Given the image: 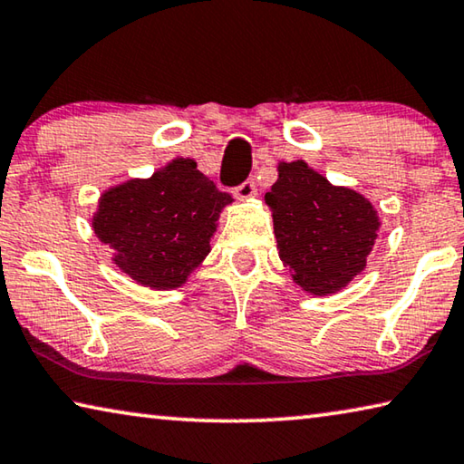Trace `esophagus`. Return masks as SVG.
Segmentation results:
<instances>
[{"label": "esophagus", "instance_id": "obj_1", "mask_svg": "<svg viewBox=\"0 0 464 464\" xmlns=\"http://www.w3.org/2000/svg\"><path fill=\"white\" fill-rule=\"evenodd\" d=\"M256 192H257V188H256L254 179H246V182L239 184V186L233 190L235 198H237V200H249L251 196H256Z\"/></svg>", "mask_w": 464, "mask_h": 464}]
</instances>
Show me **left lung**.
<instances>
[{
	"label": "left lung",
	"mask_w": 464,
	"mask_h": 464,
	"mask_svg": "<svg viewBox=\"0 0 464 464\" xmlns=\"http://www.w3.org/2000/svg\"><path fill=\"white\" fill-rule=\"evenodd\" d=\"M266 202L278 256L311 295H332L364 270L379 217L362 194L332 186L304 161L280 163Z\"/></svg>",
	"instance_id": "left-lung-1"
}]
</instances>
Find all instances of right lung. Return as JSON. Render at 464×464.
I'll list each match as a JSON object with an SVG mask.
<instances>
[{"mask_svg":"<svg viewBox=\"0 0 464 464\" xmlns=\"http://www.w3.org/2000/svg\"><path fill=\"white\" fill-rule=\"evenodd\" d=\"M231 200L196 169V161L179 157L151 178L110 188L92 225L132 280L157 290L178 288L210 251L218 213Z\"/></svg>","mask_w":464,"mask_h":464,"instance_id":"obj_1","label":"right lung"}]
</instances>
